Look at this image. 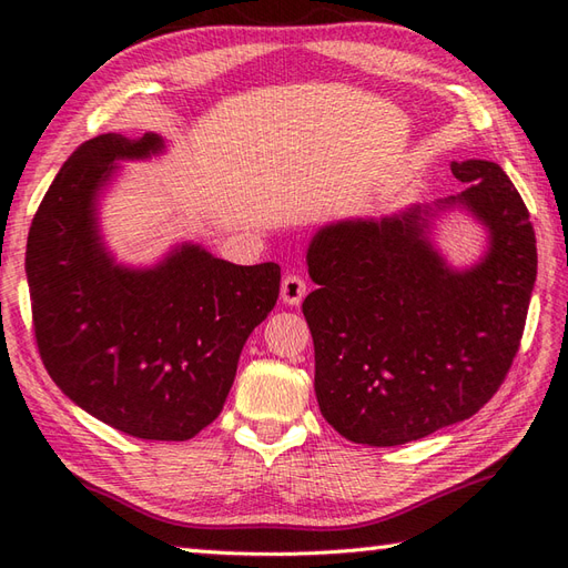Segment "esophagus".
<instances>
[{"label":"esophagus","instance_id":"esophagus-1","mask_svg":"<svg viewBox=\"0 0 568 568\" xmlns=\"http://www.w3.org/2000/svg\"><path fill=\"white\" fill-rule=\"evenodd\" d=\"M307 293V283L303 277L295 275V273H287L283 277V285H281V297L285 305H300L303 303V297Z\"/></svg>","mask_w":568,"mask_h":568}]
</instances>
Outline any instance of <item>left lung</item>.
Listing matches in <instances>:
<instances>
[{"mask_svg":"<svg viewBox=\"0 0 568 568\" xmlns=\"http://www.w3.org/2000/svg\"><path fill=\"white\" fill-rule=\"evenodd\" d=\"M452 173L462 195L327 224L307 248L315 393L348 442L397 446L468 419L520 348L537 277L529 212L498 163L454 161ZM449 206L489 232L474 270H452L428 241V216Z\"/></svg>","mask_w":568,"mask_h":568,"instance_id":"obj_1","label":"left lung"}]
</instances>
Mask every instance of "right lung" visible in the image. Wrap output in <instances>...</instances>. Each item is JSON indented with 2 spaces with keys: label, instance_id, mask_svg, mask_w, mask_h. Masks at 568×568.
I'll list each match as a JSON object with an SVG mask.
<instances>
[{
  "label": "right lung",
  "instance_id": "obj_1",
  "mask_svg": "<svg viewBox=\"0 0 568 568\" xmlns=\"http://www.w3.org/2000/svg\"><path fill=\"white\" fill-rule=\"evenodd\" d=\"M161 151L159 134L84 141L33 216L27 277L58 388L131 437L185 442L222 413L241 348L275 307L281 265H234L197 244L153 268L114 263L98 229L100 190L116 161Z\"/></svg>",
  "mask_w": 568,
  "mask_h": 568
}]
</instances>
